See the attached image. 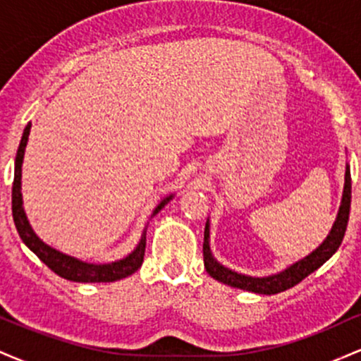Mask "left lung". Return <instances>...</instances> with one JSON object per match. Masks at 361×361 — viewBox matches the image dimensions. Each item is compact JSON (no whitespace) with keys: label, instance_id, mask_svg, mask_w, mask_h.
<instances>
[{"label":"left lung","instance_id":"left-lung-1","mask_svg":"<svg viewBox=\"0 0 361 361\" xmlns=\"http://www.w3.org/2000/svg\"><path fill=\"white\" fill-rule=\"evenodd\" d=\"M350 207H351V173L350 166H346V175H345V192H343V200L341 207H339V212L334 222L333 229H331L329 235L326 238V241L317 247L316 251H312L307 258L300 259L299 263L292 264L285 271L279 273V275L267 276V279H255V276H246L241 273H235L229 268L222 267L221 263L214 259L212 252H210L209 246V224L205 226V234H204V263L205 270L210 276L215 280L222 281V283L231 285V287L247 290V292L255 293H264V295H271V293H280L283 290L292 288L293 285L300 283L305 276H309L310 273L316 271L319 267L326 263L331 256L336 252V250L341 246L343 238H345L348 219H350Z\"/></svg>","mask_w":361,"mask_h":361}]
</instances>
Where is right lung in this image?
<instances>
[{"label":"right lung","instance_id":"right-lung-1","mask_svg":"<svg viewBox=\"0 0 361 361\" xmlns=\"http://www.w3.org/2000/svg\"><path fill=\"white\" fill-rule=\"evenodd\" d=\"M28 134H30V123L25 127L22 140H20L18 151H16L13 190H11V212H13L15 227L16 231H18L22 241L27 244V246L30 247V250L34 251L54 273H57V275L66 280L81 281V283H94V281H117V280L126 279L128 275H132L134 271H137L144 261V251H146V233L142 234V239H140L139 246L135 247V251L132 252V255H128L127 258L115 261V263H109V264H91L76 258H71V256L62 255V252L52 250L51 246H47V244H44L39 238H37L34 231H32L30 224L27 221V215L23 212L22 192H20V188H22V163H23L25 147H27ZM171 198L173 197L164 198V200L156 207L152 215L159 212V210L163 209Z\"/></svg>","mask_w":361,"mask_h":361}]
</instances>
